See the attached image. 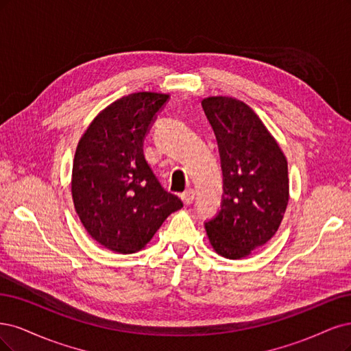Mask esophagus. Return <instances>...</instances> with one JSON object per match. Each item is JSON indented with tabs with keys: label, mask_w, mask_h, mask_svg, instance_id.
<instances>
[{
	"label": "esophagus",
	"mask_w": 351,
	"mask_h": 351,
	"mask_svg": "<svg viewBox=\"0 0 351 351\" xmlns=\"http://www.w3.org/2000/svg\"><path fill=\"white\" fill-rule=\"evenodd\" d=\"M180 198H182V201H184V204L185 206H189L192 201H194V198H195V191L194 189H186L182 195H180Z\"/></svg>",
	"instance_id": "obj_1"
}]
</instances>
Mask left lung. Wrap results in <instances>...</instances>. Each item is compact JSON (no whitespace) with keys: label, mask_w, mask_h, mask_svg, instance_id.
<instances>
[{"label":"left lung","mask_w":351,"mask_h":351,"mask_svg":"<svg viewBox=\"0 0 351 351\" xmlns=\"http://www.w3.org/2000/svg\"><path fill=\"white\" fill-rule=\"evenodd\" d=\"M216 134L221 171V210L206 223L213 250L242 259L276 234L289 204L287 159L278 143L243 101L202 99Z\"/></svg>","instance_id":"left-lung-1"}]
</instances>
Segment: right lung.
Here are the masks:
<instances>
[{
  "label": "right lung",
  "instance_id": "add662e5",
  "mask_svg": "<svg viewBox=\"0 0 351 351\" xmlns=\"http://www.w3.org/2000/svg\"><path fill=\"white\" fill-rule=\"evenodd\" d=\"M169 95L138 92L99 112L78 141L71 175L75 213L93 239L117 254L141 251L182 201L162 188L143 141Z\"/></svg>",
  "mask_w": 351,
  "mask_h": 351
}]
</instances>
